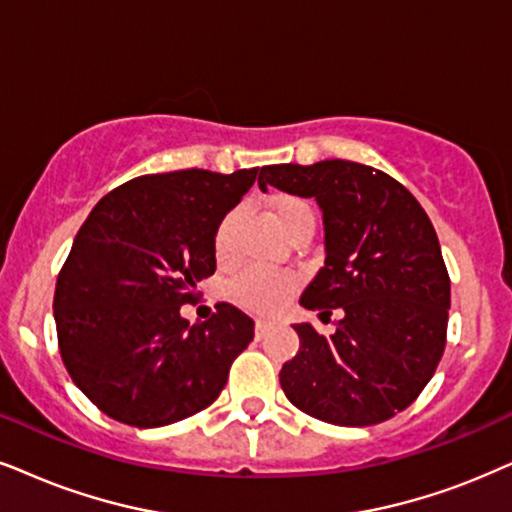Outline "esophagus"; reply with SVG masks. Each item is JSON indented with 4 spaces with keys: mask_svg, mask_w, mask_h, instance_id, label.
Returning <instances> with one entry per match:
<instances>
[{
    "mask_svg": "<svg viewBox=\"0 0 512 512\" xmlns=\"http://www.w3.org/2000/svg\"><path fill=\"white\" fill-rule=\"evenodd\" d=\"M269 328H271V321H267V319H257V323H255V335H257V340L264 338Z\"/></svg>",
    "mask_w": 512,
    "mask_h": 512,
    "instance_id": "34e87169",
    "label": "esophagus"
}]
</instances>
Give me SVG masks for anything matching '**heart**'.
Masks as SVG:
<instances>
[{"mask_svg": "<svg viewBox=\"0 0 512 512\" xmlns=\"http://www.w3.org/2000/svg\"><path fill=\"white\" fill-rule=\"evenodd\" d=\"M269 212L283 236H286L288 231H293L297 224L314 222L312 208L297 196H274L269 200ZM236 222H238V210L229 212V215L219 222L217 234H215L217 257H224L226 252H229L231 234H234ZM229 293L234 297L236 304L250 309V312L271 314L286 304L290 293H293V281H290L288 276L274 274V271L248 269L231 281Z\"/></svg>", "mask_w": 512, "mask_h": 512, "instance_id": "obj_1", "label": "heart"}]
</instances>
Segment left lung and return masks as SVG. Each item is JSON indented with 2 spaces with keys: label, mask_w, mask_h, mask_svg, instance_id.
<instances>
[{
  "label": "left lung",
  "mask_w": 512,
  "mask_h": 512,
  "mask_svg": "<svg viewBox=\"0 0 512 512\" xmlns=\"http://www.w3.org/2000/svg\"><path fill=\"white\" fill-rule=\"evenodd\" d=\"M257 184L319 203L326 262L300 304L342 312L331 338L293 326L300 352L278 373L290 404L347 428L404 411L446 345L451 281L430 217L397 179L352 160L267 165Z\"/></svg>",
  "instance_id": "obj_1"
}]
</instances>
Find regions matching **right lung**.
I'll use <instances>...</instances> for the list:
<instances>
[{
    "mask_svg": "<svg viewBox=\"0 0 512 512\" xmlns=\"http://www.w3.org/2000/svg\"><path fill=\"white\" fill-rule=\"evenodd\" d=\"M257 170L144 174L106 193L77 231L56 281L58 349L94 406L132 428L208 409L255 321L234 304L189 323L181 304L215 274L217 226Z\"/></svg>",
    "mask_w": 512,
    "mask_h": 512,
    "instance_id": "add662e5",
    "label": "right lung"
}]
</instances>
